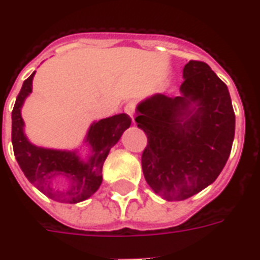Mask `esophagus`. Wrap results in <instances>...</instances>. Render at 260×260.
Instances as JSON below:
<instances>
[{
	"label": "esophagus",
	"mask_w": 260,
	"mask_h": 260,
	"mask_svg": "<svg viewBox=\"0 0 260 260\" xmlns=\"http://www.w3.org/2000/svg\"><path fill=\"white\" fill-rule=\"evenodd\" d=\"M135 109H136V105L135 103H128V104L124 107V112H125L126 115L129 116L132 121H134V117H135Z\"/></svg>",
	"instance_id": "1"
}]
</instances>
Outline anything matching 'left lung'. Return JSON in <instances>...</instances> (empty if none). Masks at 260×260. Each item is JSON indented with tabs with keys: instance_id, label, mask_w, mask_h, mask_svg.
<instances>
[{
	"instance_id": "obj_1",
	"label": "left lung",
	"mask_w": 260,
	"mask_h": 260,
	"mask_svg": "<svg viewBox=\"0 0 260 260\" xmlns=\"http://www.w3.org/2000/svg\"><path fill=\"white\" fill-rule=\"evenodd\" d=\"M180 94L157 93L137 105L148 137L141 156L148 185L166 200H184L212 184L229 160L235 113L229 88L202 61L183 69Z\"/></svg>"
}]
</instances>
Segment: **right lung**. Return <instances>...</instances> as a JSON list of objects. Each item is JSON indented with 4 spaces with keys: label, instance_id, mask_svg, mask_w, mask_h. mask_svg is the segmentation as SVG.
<instances>
[{
    "label": "right lung",
    "instance_id": "1",
    "mask_svg": "<svg viewBox=\"0 0 260 260\" xmlns=\"http://www.w3.org/2000/svg\"><path fill=\"white\" fill-rule=\"evenodd\" d=\"M33 72L24 81L12 112V144L16 160L26 179L42 193L60 203L75 204L93 195L103 181V164L113 145L131 125V117L120 113L90 124L85 143L89 153L85 159L79 151L42 148L31 144L24 132L21 108L31 93ZM62 177L69 185L62 190L53 187L56 178Z\"/></svg>",
    "mask_w": 260,
    "mask_h": 260
}]
</instances>
